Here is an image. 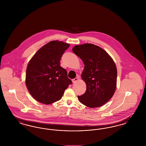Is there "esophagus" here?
<instances>
[{"label": "esophagus", "instance_id": "esophagus-1", "mask_svg": "<svg viewBox=\"0 0 146 146\" xmlns=\"http://www.w3.org/2000/svg\"><path fill=\"white\" fill-rule=\"evenodd\" d=\"M78 78L77 77H76L75 78H74V79H72V82L74 83H76L77 81H78Z\"/></svg>", "mask_w": 146, "mask_h": 146}]
</instances>
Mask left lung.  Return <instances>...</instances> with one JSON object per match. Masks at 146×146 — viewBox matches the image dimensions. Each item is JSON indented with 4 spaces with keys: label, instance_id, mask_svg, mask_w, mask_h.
<instances>
[{
    "label": "left lung",
    "instance_id": "obj_1",
    "mask_svg": "<svg viewBox=\"0 0 146 146\" xmlns=\"http://www.w3.org/2000/svg\"><path fill=\"white\" fill-rule=\"evenodd\" d=\"M72 51L83 62L81 78L86 84L79 101L90 108L102 106L114 95L117 70L113 59L101 47L92 44L76 45Z\"/></svg>",
    "mask_w": 146,
    "mask_h": 146
}]
</instances>
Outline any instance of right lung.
I'll list each match as a JSON object with an SVG mask.
<instances>
[{
	"mask_svg": "<svg viewBox=\"0 0 146 146\" xmlns=\"http://www.w3.org/2000/svg\"><path fill=\"white\" fill-rule=\"evenodd\" d=\"M70 44L54 40L37 51L28 64L25 84L38 102L48 105L62 98L71 80L67 71L60 66V60Z\"/></svg>",
	"mask_w": 146,
	"mask_h": 146,
	"instance_id": "add662e5",
	"label": "right lung"
}]
</instances>
